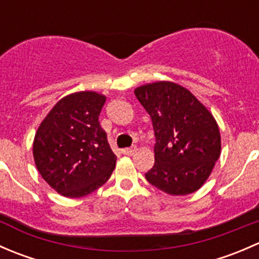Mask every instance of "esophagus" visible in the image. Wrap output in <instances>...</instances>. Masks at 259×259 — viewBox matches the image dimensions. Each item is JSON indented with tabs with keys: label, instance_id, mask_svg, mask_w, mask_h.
<instances>
[{
	"label": "esophagus",
	"instance_id": "obj_1",
	"mask_svg": "<svg viewBox=\"0 0 259 259\" xmlns=\"http://www.w3.org/2000/svg\"><path fill=\"white\" fill-rule=\"evenodd\" d=\"M135 151H137V146H132V148L122 149L121 153L125 154V155H132V154H134Z\"/></svg>",
	"mask_w": 259,
	"mask_h": 259
}]
</instances>
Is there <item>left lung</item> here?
<instances>
[{"label": "left lung", "instance_id": "obj_1", "mask_svg": "<svg viewBox=\"0 0 259 259\" xmlns=\"http://www.w3.org/2000/svg\"><path fill=\"white\" fill-rule=\"evenodd\" d=\"M135 96L153 122L155 163L145 178L170 195L195 192L221 155V134L213 115L183 86L148 83Z\"/></svg>", "mask_w": 259, "mask_h": 259}]
</instances>
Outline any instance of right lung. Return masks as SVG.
<instances>
[{
    "instance_id": "obj_1",
    "label": "right lung",
    "mask_w": 259,
    "mask_h": 259,
    "mask_svg": "<svg viewBox=\"0 0 259 259\" xmlns=\"http://www.w3.org/2000/svg\"><path fill=\"white\" fill-rule=\"evenodd\" d=\"M105 100L94 91L65 96L36 133V166L64 197H85L105 184L113 173L116 156L99 122Z\"/></svg>"
}]
</instances>
